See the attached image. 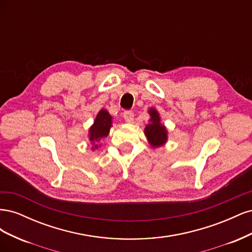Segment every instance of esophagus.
<instances>
[{
	"label": "esophagus",
	"instance_id": "obj_1",
	"mask_svg": "<svg viewBox=\"0 0 252 252\" xmlns=\"http://www.w3.org/2000/svg\"><path fill=\"white\" fill-rule=\"evenodd\" d=\"M124 119L127 123H132L134 120V114L132 111H125L124 112Z\"/></svg>",
	"mask_w": 252,
	"mask_h": 252
}]
</instances>
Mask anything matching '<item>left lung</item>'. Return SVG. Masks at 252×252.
<instances>
[{
  "label": "left lung",
  "instance_id": "1",
  "mask_svg": "<svg viewBox=\"0 0 252 252\" xmlns=\"http://www.w3.org/2000/svg\"><path fill=\"white\" fill-rule=\"evenodd\" d=\"M150 123L145 127V135L152 147H159L167 141V130L164 125L161 124V119L155 108L149 110Z\"/></svg>",
  "mask_w": 252,
  "mask_h": 252
}]
</instances>
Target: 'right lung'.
I'll use <instances>...</instances> for the list:
<instances>
[{"label":"right lung","instance_id":"add662e5","mask_svg":"<svg viewBox=\"0 0 252 252\" xmlns=\"http://www.w3.org/2000/svg\"><path fill=\"white\" fill-rule=\"evenodd\" d=\"M111 120L112 117L107 110H100V112L97 113V116L94 120V125L89 129V140L94 143L95 141L104 138V136H107L109 134V130L112 124ZM94 148H97V145H94V147H93V150Z\"/></svg>","mask_w":252,"mask_h":252}]
</instances>
